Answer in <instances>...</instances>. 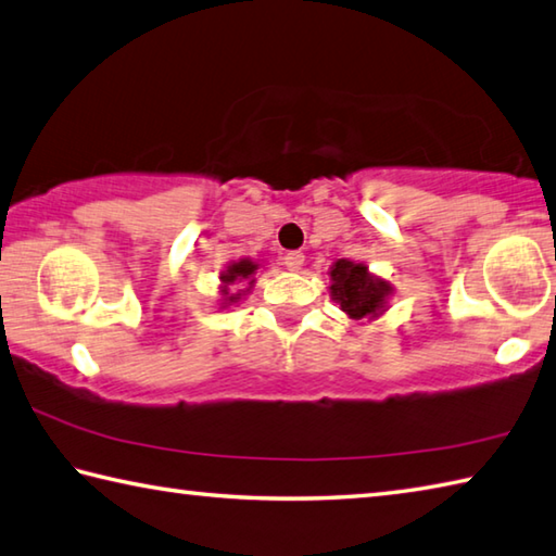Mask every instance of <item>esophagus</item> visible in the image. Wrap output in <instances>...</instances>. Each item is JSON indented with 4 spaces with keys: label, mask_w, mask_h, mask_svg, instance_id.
Instances as JSON below:
<instances>
[{
    "label": "esophagus",
    "mask_w": 556,
    "mask_h": 556,
    "mask_svg": "<svg viewBox=\"0 0 556 556\" xmlns=\"http://www.w3.org/2000/svg\"><path fill=\"white\" fill-rule=\"evenodd\" d=\"M285 265H287V269H291V271H299L301 267H304V255H301V252H287V255H285Z\"/></svg>",
    "instance_id": "34e87169"
}]
</instances>
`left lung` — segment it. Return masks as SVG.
I'll list each match as a JSON object with an SVG mask.
<instances>
[{"label": "left lung", "instance_id": "left-lung-1", "mask_svg": "<svg viewBox=\"0 0 556 556\" xmlns=\"http://www.w3.org/2000/svg\"><path fill=\"white\" fill-rule=\"evenodd\" d=\"M393 294L389 281L371 275L362 262L338 260L330 267V296L352 320L377 318L387 311V299Z\"/></svg>", "mask_w": 556, "mask_h": 556}]
</instances>
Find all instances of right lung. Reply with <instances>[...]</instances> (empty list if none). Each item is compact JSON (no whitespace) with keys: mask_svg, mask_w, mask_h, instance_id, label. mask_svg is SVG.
Listing matches in <instances>:
<instances>
[{"mask_svg":"<svg viewBox=\"0 0 556 556\" xmlns=\"http://www.w3.org/2000/svg\"><path fill=\"white\" fill-rule=\"evenodd\" d=\"M255 271H257V265L248 257L238 260V262H230L228 269L220 271V285H224V287H220V296H224V299H220V308H226L230 304H238L240 296H245V291H250V287L255 285ZM240 280H248L249 289L239 290L230 295L227 287L230 283H239Z\"/></svg>","mask_w":556,"mask_h":556,"instance_id":"obj_1","label":"right lung"}]
</instances>
